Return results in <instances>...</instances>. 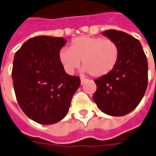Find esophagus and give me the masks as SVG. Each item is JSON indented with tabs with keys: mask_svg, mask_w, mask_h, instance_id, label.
Returning <instances> with one entry per match:
<instances>
[{
	"mask_svg": "<svg viewBox=\"0 0 156 156\" xmlns=\"http://www.w3.org/2000/svg\"><path fill=\"white\" fill-rule=\"evenodd\" d=\"M85 78H80V83H81V85H84L85 84Z\"/></svg>",
	"mask_w": 156,
	"mask_h": 156,
	"instance_id": "esophagus-1",
	"label": "esophagus"
}]
</instances>
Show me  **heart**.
Instances as JSON below:
<instances>
[{
  "label": "heart",
  "instance_id": "heart-1",
  "mask_svg": "<svg viewBox=\"0 0 156 156\" xmlns=\"http://www.w3.org/2000/svg\"><path fill=\"white\" fill-rule=\"evenodd\" d=\"M119 56V46L114 41L85 36L75 38L70 49H61L58 58L65 71L70 74L80 67L82 61L85 72L100 78L112 71L118 63Z\"/></svg>",
  "mask_w": 156,
  "mask_h": 156
}]
</instances>
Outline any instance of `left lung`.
<instances>
[{
  "label": "left lung",
  "instance_id": "1",
  "mask_svg": "<svg viewBox=\"0 0 156 156\" xmlns=\"http://www.w3.org/2000/svg\"><path fill=\"white\" fill-rule=\"evenodd\" d=\"M102 35L114 41L119 50L115 68L94 80L93 101L110 116H123L139 105L147 86V61L139 40L122 31L109 30Z\"/></svg>",
  "mask_w": 156,
  "mask_h": 156
}]
</instances>
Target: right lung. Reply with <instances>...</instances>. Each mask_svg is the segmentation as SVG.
<instances>
[{
    "label": "right lung",
    "instance_id": "obj_1",
    "mask_svg": "<svg viewBox=\"0 0 156 156\" xmlns=\"http://www.w3.org/2000/svg\"><path fill=\"white\" fill-rule=\"evenodd\" d=\"M63 37L40 36L24 43L15 55L12 78L20 107L42 125L57 123L69 112L80 78L65 72L58 54Z\"/></svg>",
    "mask_w": 156,
    "mask_h": 156
}]
</instances>
